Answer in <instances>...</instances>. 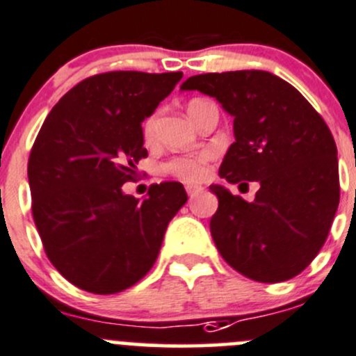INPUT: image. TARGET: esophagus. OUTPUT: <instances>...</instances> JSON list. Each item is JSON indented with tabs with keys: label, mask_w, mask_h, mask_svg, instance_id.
<instances>
[{
	"label": "esophagus",
	"mask_w": 356,
	"mask_h": 356,
	"mask_svg": "<svg viewBox=\"0 0 356 356\" xmlns=\"http://www.w3.org/2000/svg\"><path fill=\"white\" fill-rule=\"evenodd\" d=\"M186 191H188V195L193 198V196H196L198 193H202L203 188L198 184H186Z\"/></svg>",
	"instance_id": "1"
}]
</instances>
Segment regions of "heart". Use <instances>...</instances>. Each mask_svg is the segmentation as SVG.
<instances>
[{
  "mask_svg": "<svg viewBox=\"0 0 356 356\" xmlns=\"http://www.w3.org/2000/svg\"><path fill=\"white\" fill-rule=\"evenodd\" d=\"M203 102L202 99H195L188 104V115L191 116L193 113L198 109V106H202ZM154 129H156V116H149L146 122L143 123V137L146 143H151L154 137ZM210 160L209 153L198 154V156H181V158H174V160L168 161L165 165V170L168 174L175 175V177L182 179V181L188 182H196L202 181L203 177L207 175V161Z\"/></svg>",
  "mask_w": 356,
  "mask_h": 356,
  "instance_id": "heart-1",
  "label": "heart"
}]
</instances>
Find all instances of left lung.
<instances>
[{
  "mask_svg": "<svg viewBox=\"0 0 356 356\" xmlns=\"http://www.w3.org/2000/svg\"><path fill=\"white\" fill-rule=\"evenodd\" d=\"M181 90L216 99L233 116L234 143L219 175L257 181L254 202L210 186L219 209L210 219L224 261L262 284L294 278L316 257L339 205L337 147L329 127L291 83L268 71L191 76Z\"/></svg>",
  "mask_w": 356,
  "mask_h": 356,
  "instance_id": "1",
  "label": "left lung"
}]
</instances>
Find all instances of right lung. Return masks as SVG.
<instances>
[{
    "instance_id": "1",
    "label": "right lung",
    "mask_w": 356,
    "mask_h": 356,
    "mask_svg": "<svg viewBox=\"0 0 356 356\" xmlns=\"http://www.w3.org/2000/svg\"><path fill=\"white\" fill-rule=\"evenodd\" d=\"M182 72L113 71L83 79L44 120L27 163L33 217L58 273L94 294L132 287L153 268L172 217L188 202L181 182L125 195L144 147L143 122Z\"/></svg>"
}]
</instances>
